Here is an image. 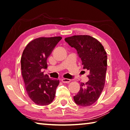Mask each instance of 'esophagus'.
I'll list each match as a JSON object with an SVG mask.
<instances>
[{"label": "esophagus", "instance_id": "obj_1", "mask_svg": "<svg viewBox=\"0 0 130 130\" xmlns=\"http://www.w3.org/2000/svg\"><path fill=\"white\" fill-rule=\"evenodd\" d=\"M61 81H62L63 83H65V84H69L70 82L71 81L70 79H66V78H63L61 79Z\"/></svg>", "mask_w": 130, "mask_h": 130}]
</instances>
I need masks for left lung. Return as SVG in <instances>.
I'll list each match as a JSON object with an SVG mask.
<instances>
[{
	"mask_svg": "<svg viewBox=\"0 0 130 130\" xmlns=\"http://www.w3.org/2000/svg\"><path fill=\"white\" fill-rule=\"evenodd\" d=\"M66 42L77 50L84 69L89 71V81L80 84V89L74 96L76 104L83 107L93 104L105 87L107 70V54L96 39L89 35H74L66 38Z\"/></svg>",
	"mask_w": 130,
	"mask_h": 130,
	"instance_id": "left-lung-1",
	"label": "left lung"
}]
</instances>
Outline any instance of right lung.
I'll use <instances>...</instances> for the list:
<instances>
[{
	"label": "right lung",
	"mask_w": 130,
	"mask_h": 130,
	"mask_svg": "<svg viewBox=\"0 0 130 130\" xmlns=\"http://www.w3.org/2000/svg\"><path fill=\"white\" fill-rule=\"evenodd\" d=\"M61 38H38L28 43L22 54L21 73L26 91L37 105H48L55 98L59 80L50 78L41 70L47 67V57Z\"/></svg>",
	"instance_id": "right-lung-1"
}]
</instances>
